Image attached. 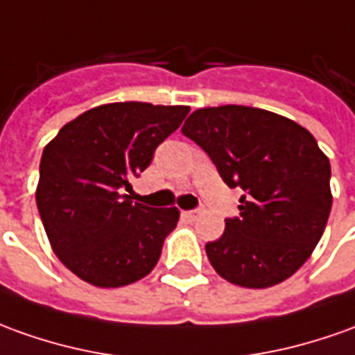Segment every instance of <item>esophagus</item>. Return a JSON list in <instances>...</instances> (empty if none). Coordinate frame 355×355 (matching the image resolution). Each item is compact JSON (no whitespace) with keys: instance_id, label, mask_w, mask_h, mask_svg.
<instances>
[{"instance_id":"34e87169","label":"esophagus","mask_w":355,"mask_h":355,"mask_svg":"<svg viewBox=\"0 0 355 355\" xmlns=\"http://www.w3.org/2000/svg\"><path fill=\"white\" fill-rule=\"evenodd\" d=\"M185 214V218H189V220H195V218H199L201 216V209H195V210H185L183 212Z\"/></svg>"}]
</instances>
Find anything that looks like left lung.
<instances>
[{
    "label": "left lung",
    "instance_id": "8db88e82",
    "mask_svg": "<svg viewBox=\"0 0 355 355\" xmlns=\"http://www.w3.org/2000/svg\"><path fill=\"white\" fill-rule=\"evenodd\" d=\"M182 133L228 187L243 189L239 216L205 248L210 265L243 288L284 282L309 259L331 214V162L315 137L288 117L234 104L195 110Z\"/></svg>",
    "mask_w": 355,
    "mask_h": 355
}]
</instances>
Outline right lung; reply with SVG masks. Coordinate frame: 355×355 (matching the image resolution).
Segmentation results:
<instances>
[{
    "label": "right lung",
    "instance_id": "obj_1",
    "mask_svg": "<svg viewBox=\"0 0 355 355\" xmlns=\"http://www.w3.org/2000/svg\"><path fill=\"white\" fill-rule=\"evenodd\" d=\"M187 114V106L104 104L46 145L36 205L53 253L80 280L119 288L156 266L180 210L133 202L125 191Z\"/></svg>",
    "mask_w": 355,
    "mask_h": 355
}]
</instances>
